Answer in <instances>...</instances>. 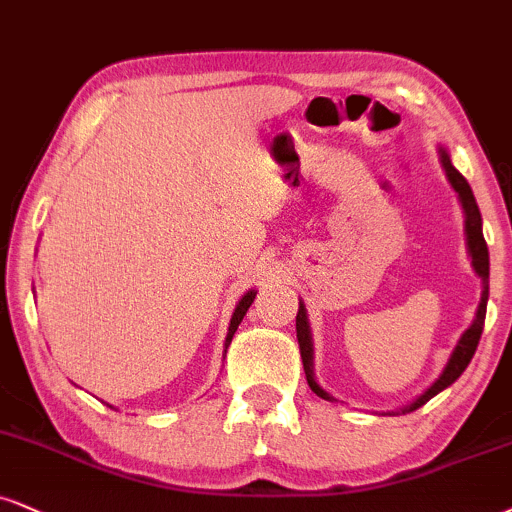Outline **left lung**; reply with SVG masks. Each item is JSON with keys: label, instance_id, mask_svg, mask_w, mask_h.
I'll return each instance as SVG.
<instances>
[{"label": "left lung", "instance_id": "left-lung-1", "mask_svg": "<svg viewBox=\"0 0 512 512\" xmlns=\"http://www.w3.org/2000/svg\"><path fill=\"white\" fill-rule=\"evenodd\" d=\"M439 161H441V166H444V170H446V178H449L451 187L456 189V194H458V199H460V206H463V213H465V239H468V254L472 258V268H475V273L482 277V299H479L475 320H472V325L463 332V337L458 339V344H456V349H453V353H451L449 363L444 365V370H441V375L432 382V387H427L418 396V399L410 401L408 406H403L399 410H387V415L413 413V410H418L420 406H425V403L430 401L432 396H437L439 391H444L446 387H451V384L456 382L460 375H463V370L468 368V363L472 361V356H475L479 337H482V330H484V315H487V301H489V249H487V242H484V235H482V213H479V206H477V201H475V194H472V189L468 185V180H465L463 175L458 173L456 166H453V163H451L449 151H446V147H441V144H439ZM296 339H299L301 361H304L308 387H311L315 394L320 396V399L337 401L330 394V391H325L318 384V380H315V372H313V337H311V325H308V313H306L304 301H299V313H296Z\"/></svg>", "mask_w": 512, "mask_h": 512}]
</instances>
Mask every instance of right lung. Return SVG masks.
Instances as JSON below:
<instances>
[{
	"label": "right lung",
	"instance_id": "1",
	"mask_svg": "<svg viewBox=\"0 0 512 512\" xmlns=\"http://www.w3.org/2000/svg\"><path fill=\"white\" fill-rule=\"evenodd\" d=\"M254 299H256V289H249V292H246V294L242 296V299H239V304H237V308H235V313H232V318H230V327H227L225 351H227V346H230L232 337H235L237 327H239V323H242V318L246 315V311H249V306L254 304ZM106 406H109V403H106ZM109 408H113V406H109Z\"/></svg>",
	"mask_w": 512,
	"mask_h": 512
}]
</instances>
